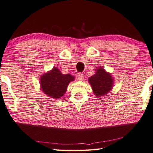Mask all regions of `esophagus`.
Instances as JSON below:
<instances>
[{"label": "esophagus", "mask_w": 153, "mask_h": 153, "mask_svg": "<svg viewBox=\"0 0 153 153\" xmlns=\"http://www.w3.org/2000/svg\"><path fill=\"white\" fill-rule=\"evenodd\" d=\"M84 79V74L82 73H79L77 74V80H82Z\"/></svg>", "instance_id": "obj_1"}]
</instances>
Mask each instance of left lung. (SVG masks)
Listing matches in <instances>:
<instances>
[{
    "instance_id": "1",
    "label": "left lung",
    "mask_w": 153,
    "mask_h": 153,
    "mask_svg": "<svg viewBox=\"0 0 153 153\" xmlns=\"http://www.w3.org/2000/svg\"><path fill=\"white\" fill-rule=\"evenodd\" d=\"M94 93L98 97L102 96L110 91L113 84V79L109 73L102 68H99L96 73L89 78Z\"/></svg>"
}]
</instances>
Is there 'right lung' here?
<instances>
[{"label":"right lung","mask_w":153,"mask_h":153,"mask_svg":"<svg viewBox=\"0 0 153 153\" xmlns=\"http://www.w3.org/2000/svg\"><path fill=\"white\" fill-rule=\"evenodd\" d=\"M74 77L70 74H63L56 67L46 73L41 78V86L43 92L48 96L59 99L62 97L71 81H73Z\"/></svg>","instance_id":"obj_1"}]
</instances>
